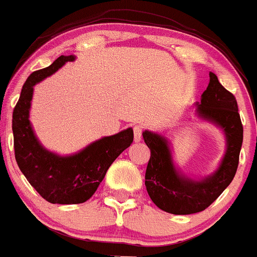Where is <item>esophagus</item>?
<instances>
[{"label": "esophagus", "instance_id": "obj_1", "mask_svg": "<svg viewBox=\"0 0 257 257\" xmlns=\"http://www.w3.org/2000/svg\"><path fill=\"white\" fill-rule=\"evenodd\" d=\"M134 133V142L139 143L142 140V134H143V126L142 125H136L133 128Z\"/></svg>", "mask_w": 257, "mask_h": 257}]
</instances>
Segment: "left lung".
<instances>
[{
    "mask_svg": "<svg viewBox=\"0 0 257 257\" xmlns=\"http://www.w3.org/2000/svg\"><path fill=\"white\" fill-rule=\"evenodd\" d=\"M196 107L198 117L219 126L226 139L223 160L209 176L194 180L181 174L172 160L166 138L149 131L143 133L151 154L145 172L147 191L156 206L171 214H192L209 207L230 185L239 165L242 124L236 99L213 72H209L208 87Z\"/></svg>",
    "mask_w": 257,
    "mask_h": 257,
    "instance_id": "1",
    "label": "left lung"
}]
</instances>
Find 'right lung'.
Instances as JSON below:
<instances>
[{
  "label": "right lung",
  "instance_id": "add662e5",
  "mask_svg": "<svg viewBox=\"0 0 257 257\" xmlns=\"http://www.w3.org/2000/svg\"><path fill=\"white\" fill-rule=\"evenodd\" d=\"M75 56L61 55L50 66L31 74L22 87L13 110L15 156L22 174L40 196L54 204H77L90 199L113 161L133 143V129L91 143L69 156L47 150L39 143L29 121L34 85L58 71Z\"/></svg>",
  "mask_w": 257,
  "mask_h": 257
}]
</instances>
